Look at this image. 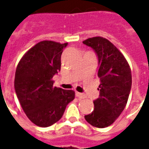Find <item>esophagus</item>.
I'll return each instance as SVG.
<instances>
[{
	"instance_id": "esophagus-1",
	"label": "esophagus",
	"mask_w": 149,
	"mask_h": 149,
	"mask_svg": "<svg viewBox=\"0 0 149 149\" xmlns=\"http://www.w3.org/2000/svg\"><path fill=\"white\" fill-rule=\"evenodd\" d=\"M76 96L80 99H84V98L86 97V96L84 93H78V92H76Z\"/></svg>"
}]
</instances>
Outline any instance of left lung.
Instances as JSON below:
<instances>
[{
	"instance_id": "obj_1",
	"label": "left lung",
	"mask_w": 149,
	"mask_h": 149,
	"mask_svg": "<svg viewBox=\"0 0 149 149\" xmlns=\"http://www.w3.org/2000/svg\"><path fill=\"white\" fill-rule=\"evenodd\" d=\"M83 43L97 54V76L100 81V95L93 101L94 110L84 118L96 128H106L118 118L128 102L132 87L131 68L124 55L109 40L95 37Z\"/></svg>"
}]
</instances>
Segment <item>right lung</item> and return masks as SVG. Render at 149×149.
I'll return each instance as SVG.
<instances>
[{"label":"right lung","mask_w":149,"mask_h":149,"mask_svg":"<svg viewBox=\"0 0 149 149\" xmlns=\"http://www.w3.org/2000/svg\"><path fill=\"white\" fill-rule=\"evenodd\" d=\"M68 43L43 40L19 61L14 88L22 109L34 125L49 127L61 118L75 92L54 87L52 77L61 70V54Z\"/></svg>","instance_id":"right-lung-1"}]
</instances>
